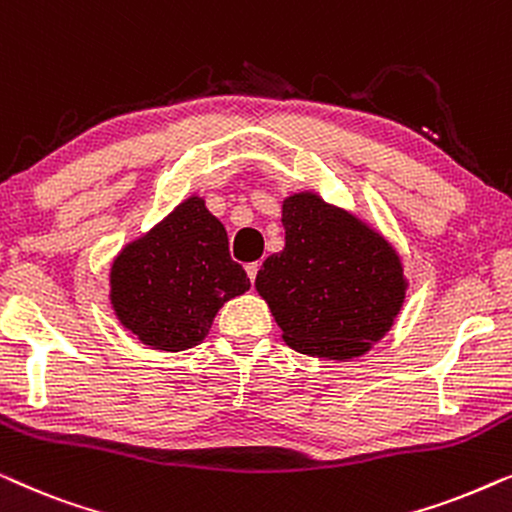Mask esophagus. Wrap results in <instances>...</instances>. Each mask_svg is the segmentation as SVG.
I'll return each mask as SVG.
<instances>
[{
  "mask_svg": "<svg viewBox=\"0 0 512 512\" xmlns=\"http://www.w3.org/2000/svg\"><path fill=\"white\" fill-rule=\"evenodd\" d=\"M258 270H261V263H249V265H247V275H249V279H251V284L256 282Z\"/></svg>",
  "mask_w": 512,
  "mask_h": 512,
  "instance_id": "obj_1",
  "label": "esophagus"
}]
</instances>
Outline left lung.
<instances>
[{
  "instance_id": "8db88e82",
  "label": "left lung",
  "mask_w": 512,
  "mask_h": 512,
  "mask_svg": "<svg viewBox=\"0 0 512 512\" xmlns=\"http://www.w3.org/2000/svg\"><path fill=\"white\" fill-rule=\"evenodd\" d=\"M284 251L265 258L256 291L300 354H366L401 312L405 279L391 244L314 193L284 200Z\"/></svg>"
}]
</instances>
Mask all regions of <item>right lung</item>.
Here are the masks:
<instances>
[{
  "label": "right lung",
  "mask_w": 512,
  "mask_h": 512,
  "mask_svg": "<svg viewBox=\"0 0 512 512\" xmlns=\"http://www.w3.org/2000/svg\"><path fill=\"white\" fill-rule=\"evenodd\" d=\"M251 286L223 223L188 198L111 265V305L144 345L181 352L205 340L219 307Z\"/></svg>",
  "instance_id": "1"
}]
</instances>
